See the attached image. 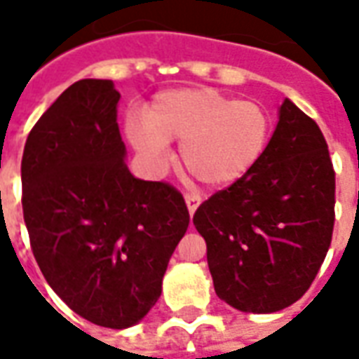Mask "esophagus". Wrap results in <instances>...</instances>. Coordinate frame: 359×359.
<instances>
[{"mask_svg":"<svg viewBox=\"0 0 359 359\" xmlns=\"http://www.w3.org/2000/svg\"><path fill=\"white\" fill-rule=\"evenodd\" d=\"M184 202H187L188 205V213H190V215H194V211L198 210V205L202 203V198H200L198 194H187L184 196Z\"/></svg>","mask_w":359,"mask_h":359,"instance_id":"34e87169","label":"esophagus"}]
</instances>
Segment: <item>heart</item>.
<instances>
[{"label": "heart", "instance_id": "obj_1", "mask_svg": "<svg viewBox=\"0 0 359 359\" xmlns=\"http://www.w3.org/2000/svg\"><path fill=\"white\" fill-rule=\"evenodd\" d=\"M134 149L151 163L169 156L167 142L182 140V165L203 187L236 184L256 167L271 140V117L256 102L213 88H172L154 95L144 123L126 126Z\"/></svg>", "mask_w": 359, "mask_h": 359}]
</instances>
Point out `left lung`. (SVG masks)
<instances>
[{"label": "left lung", "mask_w": 359, "mask_h": 359, "mask_svg": "<svg viewBox=\"0 0 359 359\" xmlns=\"http://www.w3.org/2000/svg\"><path fill=\"white\" fill-rule=\"evenodd\" d=\"M215 292L246 313L300 300L331 246L334 171L323 133L286 97L262 161L196 210Z\"/></svg>", "instance_id": "1"}]
</instances>
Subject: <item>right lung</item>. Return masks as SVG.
<instances>
[{
    "instance_id": "1",
    "label": "right lung",
    "mask_w": 359,
    "mask_h": 359,
    "mask_svg": "<svg viewBox=\"0 0 359 359\" xmlns=\"http://www.w3.org/2000/svg\"><path fill=\"white\" fill-rule=\"evenodd\" d=\"M118 100L111 81L74 82L38 118L20 163L40 271L74 313L109 329L133 327L156 306L190 223L177 188L128 171Z\"/></svg>"
}]
</instances>
